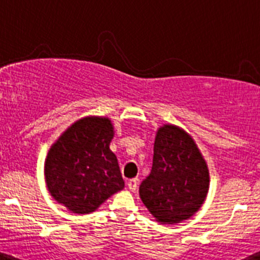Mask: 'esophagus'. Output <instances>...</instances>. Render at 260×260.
Returning a JSON list of instances; mask_svg holds the SVG:
<instances>
[{
	"label": "esophagus",
	"instance_id": "esophagus-1",
	"mask_svg": "<svg viewBox=\"0 0 260 260\" xmlns=\"http://www.w3.org/2000/svg\"><path fill=\"white\" fill-rule=\"evenodd\" d=\"M127 185H128V189H129V190L135 191L136 189H137V186H138V180L136 178L135 179H131V180H128Z\"/></svg>",
	"mask_w": 260,
	"mask_h": 260
}]
</instances>
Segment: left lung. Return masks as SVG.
I'll use <instances>...</instances> for the list:
<instances>
[{
	"label": "left lung",
	"mask_w": 260,
	"mask_h": 260,
	"mask_svg": "<svg viewBox=\"0 0 260 260\" xmlns=\"http://www.w3.org/2000/svg\"><path fill=\"white\" fill-rule=\"evenodd\" d=\"M210 186L206 160L184 129L164 124L156 132L151 173L140 197L156 221L179 223L202 207Z\"/></svg>",
	"instance_id": "8db88e82"
}]
</instances>
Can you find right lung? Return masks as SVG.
Masks as SVG:
<instances>
[{
	"label": "right lung",
	"mask_w": 260,
	"mask_h": 260,
	"mask_svg": "<svg viewBox=\"0 0 260 260\" xmlns=\"http://www.w3.org/2000/svg\"><path fill=\"white\" fill-rule=\"evenodd\" d=\"M113 137L109 118L85 117L53 143L44 175L48 190L58 203L85 215L124 188L117 156L109 148Z\"/></svg>",
	"instance_id": "right-lung-1"
}]
</instances>
